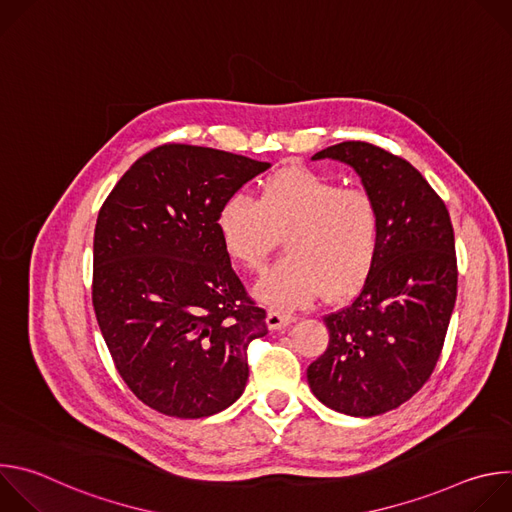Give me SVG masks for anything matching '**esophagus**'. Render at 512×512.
<instances>
[{
  "label": "esophagus",
  "instance_id": "obj_1",
  "mask_svg": "<svg viewBox=\"0 0 512 512\" xmlns=\"http://www.w3.org/2000/svg\"><path fill=\"white\" fill-rule=\"evenodd\" d=\"M265 322H267V328H269V330H281V328H285V326H289V324H294V322H296V316L285 314V312H277V310H269Z\"/></svg>",
  "mask_w": 512,
  "mask_h": 512
}]
</instances>
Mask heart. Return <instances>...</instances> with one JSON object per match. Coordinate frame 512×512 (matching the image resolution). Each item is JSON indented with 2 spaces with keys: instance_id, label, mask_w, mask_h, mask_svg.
Instances as JSON below:
<instances>
[{
  "instance_id": "1",
  "label": "heart",
  "mask_w": 512,
  "mask_h": 512,
  "mask_svg": "<svg viewBox=\"0 0 512 512\" xmlns=\"http://www.w3.org/2000/svg\"><path fill=\"white\" fill-rule=\"evenodd\" d=\"M216 231L227 255L249 271H261L285 239L289 255L257 281L255 298L289 310L314 302L322 289L328 300H342L362 285L377 257L381 216L364 188L283 168L265 180L261 198H227Z\"/></svg>"
}]
</instances>
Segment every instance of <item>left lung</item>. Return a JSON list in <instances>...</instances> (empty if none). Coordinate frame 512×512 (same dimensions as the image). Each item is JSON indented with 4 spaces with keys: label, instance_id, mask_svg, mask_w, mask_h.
I'll return each instance as SVG.
<instances>
[{
    "label": "left lung",
    "instance_id": "1",
    "mask_svg": "<svg viewBox=\"0 0 512 512\" xmlns=\"http://www.w3.org/2000/svg\"><path fill=\"white\" fill-rule=\"evenodd\" d=\"M312 160L350 166L379 206L375 263L354 302L328 314L326 352L308 367L312 393L352 417L397 409L431 377L456 304L454 229L444 200L403 158L342 141Z\"/></svg>",
    "mask_w": 512,
    "mask_h": 512
}]
</instances>
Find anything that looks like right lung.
<instances>
[{
    "label": "right lung",
    "instance_id": "right-lung-1",
    "mask_svg": "<svg viewBox=\"0 0 512 512\" xmlns=\"http://www.w3.org/2000/svg\"><path fill=\"white\" fill-rule=\"evenodd\" d=\"M271 168L168 143L107 196L93 241V306L115 367L148 407L182 419L233 405L247 348L267 334L216 231L227 198Z\"/></svg>",
    "mask_w": 512,
    "mask_h": 512
}]
</instances>
